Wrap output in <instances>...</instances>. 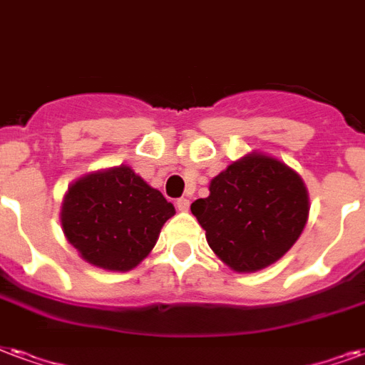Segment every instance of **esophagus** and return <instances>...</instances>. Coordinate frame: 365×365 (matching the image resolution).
<instances>
[{
  "instance_id": "obj_1",
  "label": "esophagus",
  "mask_w": 365,
  "mask_h": 365,
  "mask_svg": "<svg viewBox=\"0 0 365 365\" xmlns=\"http://www.w3.org/2000/svg\"><path fill=\"white\" fill-rule=\"evenodd\" d=\"M176 208H178V210H182V212L189 210V199H185V197H182V199H178V201H176Z\"/></svg>"
}]
</instances>
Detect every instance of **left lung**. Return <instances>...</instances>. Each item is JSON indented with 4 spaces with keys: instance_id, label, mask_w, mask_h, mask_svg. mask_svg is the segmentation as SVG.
Returning <instances> with one entry per match:
<instances>
[{
    "instance_id": "obj_1",
    "label": "left lung",
    "mask_w": 365,
    "mask_h": 365,
    "mask_svg": "<svg viewBox=\"0 0 365 365\" xmlns=\"http://www.w3.org/2000/svg\"><path fill=\"white\" fill-rule=\"evenodd\" d=\"M207 199L191 212L207 232L214 255L233 272H257L277 262L308 220V191L287 164L250 153L220 172Z\"/></svg>"
}]
</instances>
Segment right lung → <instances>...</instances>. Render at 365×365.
<instances>
[{"instance_id": "obj_1", "label": "right lung", "mask_w": 365, "mask_h": 365, "mask_svg": "<svg viewBox=\"0 0 365 365\" xmlns=\"http://www.w3.org/2000/svg\"><path fill=\"white\" fill-rule=\"evenodd\" d=\"M174 214V205L158 189L122 164L72 183L61 207V226L86 262L128 272L151 252Z\"/></svg>"}]
</instances>
